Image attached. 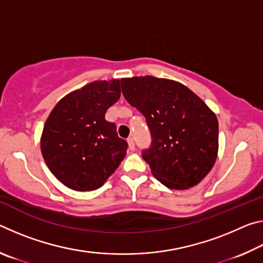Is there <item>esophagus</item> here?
<instances>
[{
  "instance_id": "obj_1",
  "label": "esophagus",
  "mask_w": 263,
  "mask_h": 263,
  "mask_svg": "<svg viewBox=\"0 0 263 263\" xmlns=\"http://www.w3.org/2000/svg\"><path fill=\"white\" fill-rule=\"evenodd\" d=\"M127 144H128V148H130L131 151L135 149V140H133L132 137L127 138Z\"/></svg>"
}]
</instances>
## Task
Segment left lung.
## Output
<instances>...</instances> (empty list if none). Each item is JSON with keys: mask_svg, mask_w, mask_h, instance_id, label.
<instances>
[{"mask_svg": "<svg viewBox=\"0 0 263 263\" xmlns=\"http://www.w3.org/2000/svg\"><path fill=\"white\" fill-rule=\"evenodd\" d=\"M122 92L144 115L151 145L141 151L153 175L163 185L184 190L199 183L218 152L216 115L190 89L154 77L123 79Z\"/></svg>", "mask_w": 263, "mask_h": 263, "instance_id": "obj_1", "label": "left lung"}]
</instances>
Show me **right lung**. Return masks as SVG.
I'll return each mask as SVG.
<instances>
[{
    "mask_svg": "<svg viewBox=\"0 0 263 263\" xmlns=\"http://www.w3.org/2000/svg\"><path fill=\"white\" fill-rule=\"evenodd\" d=\"M121 97L119 80L95 81L64 97L48 116L42 136L47 167L61 183L91 191L117 169L127 151L105 112Z\"/></svg>",
    "mask_w": 263,
    "mask_h": 263,
    "instance_id": "right-lung-1",
    "label": "right lung"
}]
</instances>
